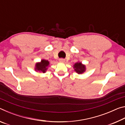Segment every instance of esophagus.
Segmentation results:
<instances>
[{
    "label": "esophagus",
    "mask_w": 125,
    "mask_h": 125,
    "mask_svg": "<svg viewBox=\"0 0 125 125\" xmlns=\"http://www.w3.org/2000/svg\"><path fill=\"white\" fill-rule=\"evenodd\" d=\"M59 61H60V62H62V63H63L65 62V60L63 58H60V60H59Z\"/></svg>",
    "instance_id": "1"
}]
</instances>
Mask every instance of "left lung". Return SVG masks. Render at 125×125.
Returning a JSON list of instances; mask_svg holds the SVG:
<instances>
[{
  "instance_id": "8db88e82",
  "label": "left lung",
  "mask_w": 125,
  "mask_h": 125,
  "mask_svg": "<svg viewBox=\"0 0 125 125\" xmlns=\"http://www.w3.org/2000/svg\"><path fill=\"white\" fill-rule=\"evenodd\" d=\"M73 68L74 69V71L78 74H82L86 71L85 65L82 64V63L79 61L76 62L73 65Z\"/></svg>"
}]
</instances>
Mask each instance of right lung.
I'll return each instance as SVG.
<instances>
[{
  "label": "right lung",
  "instance_id": "right-lung-1",
  "mask_svg": "<svg viewBox=\"0 0 125 125\" xmlns=\"http://www.w3.org/2000/svg\"><path fill=\"white\" fill-rule=\"evenodd\" d=\"M50 66V62L47 60L42 59L39 62L36 63L35 65V71L37 72L45 73L47 71Z\"/></svg>",
  "mask_w": 125,
  "mask_h": 125
}]
</instances>
